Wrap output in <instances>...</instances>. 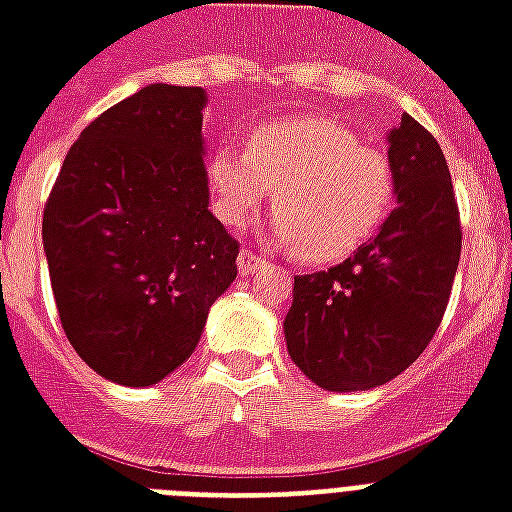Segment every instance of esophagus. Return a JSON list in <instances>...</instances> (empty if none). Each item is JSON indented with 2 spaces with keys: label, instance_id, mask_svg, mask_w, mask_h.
I'll use <instances>...</instances> for the list:
<instances>
[{
  "label": "esophagus",
  "instance_id": "esophagus-1",
  "mask_svg": "<svg viewBox=\"0 0 512 512\" xmlns=\"http://www.w3.org/2000/svg\"><path fill=\"white\" fill-rule=\"evenodd\" d=\"M265 265V257H260L257 252H252V249H241L239 255V273H244V276H249V273L260 271Z\"/></svg>",
  "mask_w": 512,
  "mask_h": 512
}]
</instances>
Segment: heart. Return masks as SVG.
I'll return each mask as SVG.
<instances>
[{"label":"heart","instance_id":"obj_1","mask_svg":"<svg viewBox=\"0 0 512 512\" xmlns=\"http://www.w3.org/2000/svg\"><path fill=\"white\" fill-rule=\"evenodd\" d=\"M207 177L231 225L247 223L276 188V231L308 263H332L361 247L393 201L388 156L358 146L348 127L324 116L260 124L249 151H215Z\"/></svg>","mask_w":512,"mask_h":512}]
</instances>
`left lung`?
I'll return each mask as SVG.
<instances>
[{
  "label": "left lung",
  "mask_w": 512,
  "mask_h": 512,
  "mask_svg": "<svg viewBox=\"0 0 512 512\" xmlns=\"http://www.w3.org/2000/svg\"><path fill=\"white\" fill-rule=\"evenodd\" d=\"M388 162L398 207L348 260L297 276L284 319L292 361L335 393L385 385L417 361L460 263V209L436 138L404 114L388 135Z\"/></svg>",
  "instance_id": "obj_1"
}]
</instances>
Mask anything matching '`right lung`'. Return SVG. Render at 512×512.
<instances>
[{"mask_svg":"<svg viewBox=\"0 0 512 512\" xmlns=\"http://www.w3.org/2000/svg\"><path fill=\"white\" fill-rule=\"evenodd\" d=\"M207 92L148 84L84 127L44 207L68 342L100 377L148 388L196 350L236 279L239 241L209 212Z\"/></svg>","mask_w":512,"mask_h":512,"instance_id":"1","label":"right lung"}]
</instances>
